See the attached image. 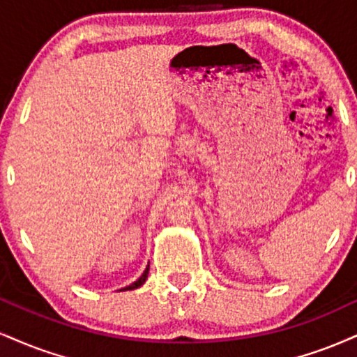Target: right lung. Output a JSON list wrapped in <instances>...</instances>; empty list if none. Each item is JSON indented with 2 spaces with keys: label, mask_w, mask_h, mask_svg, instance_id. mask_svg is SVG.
Segmentation results:
<instances>
[{
  "label": "right lung",
  "mask_w": 357,
  "mask_h": 357,
  "mask_svg": "<svg viewBox=\"0 0 357 357\" xmlns=\"http://www.w3.org/2000/svg\"><path fill=\"white\" fill-rule=\"evenodd\" d=\"M148 273H149V264H148V268L144 269V273L141 274V278L137 279V281H135V282H132V284H130V286L123 287V289H124V291H128V289H136V287L143 286V284H144V281H146V278H148Z\"/></svg>",
  "instance_id": "add662e5"
}]
</instances>
